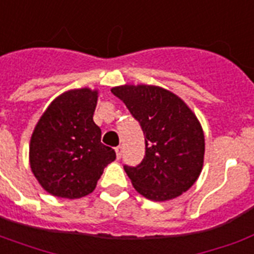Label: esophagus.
Masks as SVG:
<instances>
[{"instance_id": "esophagus-1", "label": "esophagus", "mask_w": 254, "mask_h": 254, "mask_svg": "<svg viewBox=\"0 0 254 254\" xmlns=\"http://www.w3.org/2000/svg\"><path fill=\"white\" fill-rule=\"evenodd\" d=\"M116 155H117V158L119 159L123 157V146L116 147Z\"/></svg>"}]
</instances>
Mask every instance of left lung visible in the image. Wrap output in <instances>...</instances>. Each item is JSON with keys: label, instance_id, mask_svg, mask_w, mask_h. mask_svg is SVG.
<instances>
[{"label": "left lung", "instance_id": "8db88e82", "mask_svg": "<svg viewBox=\"0 0 254 254\" xmlns=\"http://www.w3.org/2000/svg\"><path fill=\"white\" fill-rule=\"evenodd\" d=\"M142 127L145 157L124 166L142 196L165 201L196 182L204 161V133L193 112L173 92L157 85H120L111 89Z\"/></svg>", "mask_w": 254, "mask_h": 254}]
</instances>
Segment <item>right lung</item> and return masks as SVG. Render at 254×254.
<instances>
[{"label": "right lung", "instance_id": "add662e5", "mask_svg": "<svg viewBox=\"0 0 254 254\" xmlns=\"http://www.w3.org/2000/svg\"><path fill=\"white\" fill-rule=\"evenodd\" d=\"M99 92L71 89L58 96L42 115L30 139V167L39 185L58 197L91 193L104 169L116 159L101 143L93 123Z\"/></svg>", "mask_w": 254, "mask_h": 254}]
</instances>
